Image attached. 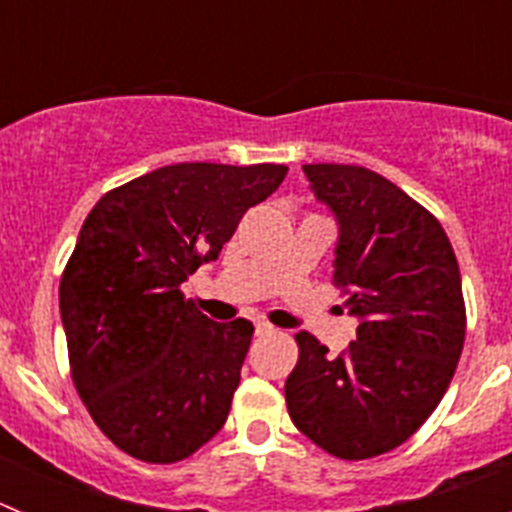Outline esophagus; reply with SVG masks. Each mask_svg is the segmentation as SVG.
Instances as JSON below:
<instances>
[{
	"label": "esophagus",
	"mask_w": 512,
	"mask_h": 512,
	"mask_svg": "<svg viewBox=\"0 0 512 512\" xmlns=\"http://www.w3.org/2000/svg\"><path fill=\"white\" fill-rule=\"evenodd\" d=\"M274 325H269V323H264V320H259V323H256V336H271V333H274Z\"/></svg>",
	"instance_id": "esophagus-1"
}]
</instances>
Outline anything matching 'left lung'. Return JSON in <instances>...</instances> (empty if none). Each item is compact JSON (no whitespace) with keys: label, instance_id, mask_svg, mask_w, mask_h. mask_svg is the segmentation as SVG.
<instances>
[{"label":"left lung","instance_id":"8db88e82","mask_svg":"<svg viewBox=\"0 0 512 512\" xmlns=\"http://www.w3.org/2000/svg\"><path fill=\"white\" fill-rule=\"evenodd\" d=\"M302 171L336 215L333 282L359 328L338 356L307 330L297 333L287 410L328 454L372 459L408 441L449 390L467 333L459 264L436 217L377 171Z\"/></svg>","mask_w":512,"mask_h":512}]
</instances>
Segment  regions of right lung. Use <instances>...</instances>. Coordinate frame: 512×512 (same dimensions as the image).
I'll use <instances>...</instances> for the list:
<instances>
[{
  "label": "right lung",
  "mask_w": 512,
  "mask_h": 512,
  "mask_svg": "<svg viewBox=\"0 0 512 512\" xmlns=\"http://www.w3.org/2000/svg\"><path fill=\"white\" fill-rule=\"evenodd\" d=\"M284 176L282 164L161 166L104 194L81 225L58 289L71 379L125 454L174 464L225 425L253 325L215 323L182 284Z\"/></svg>",
  "instance_id": "right-lung-1"
}]
</instances>
